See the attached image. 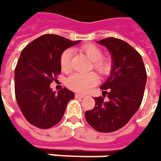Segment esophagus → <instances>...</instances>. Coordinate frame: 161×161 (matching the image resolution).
I'll return each mask as SVG.
<instances>
[{
  "label": "esophagus",
  "mask_w": 161,
  "mask_h": 161,
  "mask_svg": "<svg viewBox=\"0 0 161 161\" xmlns=\"http://www.w3.org/2000/svg\"><path fill=\"white\" fill-rule=\"evenodd\" d=\"M75 96L76 98H83V97H85V95H84V94H75Z\"/></svg>",
  "instance_id": "1"
}]
</instances>
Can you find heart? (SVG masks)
Returning a JSON list of instances; mask_svg holds the SVG:
<instances>
[{
    "mask_svg": "<svg viewBox=\"0 0 161 161\" xmlns=\"http://www.w3.org/2000/svg\"><path fill=\"white\" fill-rule=\"evenodd\" d=\"M80 50L93 61V67L101 75H106L110 71L111 64L105 58H103L102 49L94 44L82 46ZM71 57L72 52L70 49L64 50L59 58L60 68L63 72L67 73L71 69ZM98 82V76L94 72L87 74L75 73L67 79V86L70 89L79 93H86Z\"/></svg>",
    "mask_w": 161,
    "mask_h": 161,
    "instance_id": "obj_1",
    "label": "heart"
}]
</instances>
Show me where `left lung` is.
<instances>
[{
    "mask_svg": "<svg viewBox=\"0 0 161 161\" xmlns=\"http://www.w3.org/2000/svg\"><path fill=\"white\" fill-rule=\"evenodd\" d=\"M111 52L113 69L101 86L103 97H95V106L86 111V122L99 132H113L122 128L139 109L147 81L140 53L122 39L106 38L97 41ZM108 99L104 100L103 97Z\"/></svg>",
    "mask_w": 161,
    "mask_h": 161,
    "instance_id": "1",
    "label": "left lung"
}]
</instances>
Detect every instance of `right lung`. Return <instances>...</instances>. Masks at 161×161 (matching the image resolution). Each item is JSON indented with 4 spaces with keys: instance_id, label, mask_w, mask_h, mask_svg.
Segmentation results:
<instances>
[{
    "instance_id": "obj_1",
    "label": "right lung",
    "mask_w": 161,
    "mask_h": 161,
    "mask_svg": "<svg viewBox=\"0 0 161 161\" xmlns=\"http://www.w3.org/2000/svg\"><path fill=\"white\" fill-rule=\"evenodd\" d=\"M77 41L45 34L25 47L15 67V96L26 120L39 129H49L60 122L75 94L64 88L58 94L49 86L61 73L62 52Z\"/></svg>"
}]
</instances>
